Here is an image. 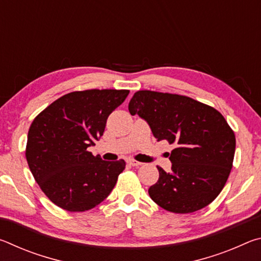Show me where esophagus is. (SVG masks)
Returning <instances> with one entry per match:
<instances>
[{
    "instance_id": "1",
    "label": "esophagus",
    "mask_w": 261,
    "mask_h": 261,
    "mask_svg": "<svg viewBox=\"0 0 261 261\" xmlns=\"http://www.w3.org/2000/svg\"><path fill=\"white\" fill-rule=\"evenodd\" d=\"M127 163H129L130 166H134V167H138V166H140L141 165V162H139V161H136V160H129L127 161Z\"/></svg>"
}]
</instances>
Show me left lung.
<instances>
[{
  "instance_id": "obj_1",
  "label": "left lung",
  "mask_w": 261,
  "mask_h": 261,
  "mask_svg": "<svg viewBox=\"0 0 261 261\" xmlns=\"http://www.w3.org/2000/svg\"><path fill=\"white\" fill-rule=\"evenodd\" d=\"M131 115L148 123L158 141L175 144L171 171L158 167L159 180L149 197L163 210L187 214L210 205L226 184L235 155V134L222 114L189 96L136 92Z\"/></svg>"
}]
</instances>
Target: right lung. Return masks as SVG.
<instances>
[{
    "instance_id": "obj_1",
    "label": "right lung",
    "mask_w": 261,
    "mask_h": 261,
    "mask_svg": "<svg viewBox=\"0 0 261 261\" xmlns=\"http://www.w3.org/2000/svg\"><path fill=\"white\" fill-rule=\"evenodd\" d=\"M129 90L71 92L42 110L30 126L26 160L43 193L69 212L102 202L125 168L124 160L105 161L87 147L103 135L106 122Z\"/></svg>"
}]
</instances>
